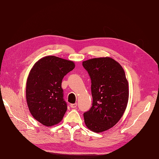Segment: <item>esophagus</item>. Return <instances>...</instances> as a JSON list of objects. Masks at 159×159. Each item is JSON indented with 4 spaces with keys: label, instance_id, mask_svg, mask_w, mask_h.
I'll return each mask as SVG.
<instances>
[{
    "label": "esophagus",
    "instance_id": "esophagus-1",
    "mask_svg": "<svg viewBox=\"0 0 159 159\" xmlns=\"http://www.w3.org/2000/svg\"><path fill=\"white\" fill-rule=\"evenodd\" d=\"M70 107L71 108H75L77 107V103H71L70 104Z\"/></svg>",
    "mask_w": 159,
    "mask_h": 159
}]
</instances>
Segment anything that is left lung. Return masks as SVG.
Wrapping results in <instances>:
<instances>
[{
  "instance_id": "1",
  "label": "left lung",
  "mask_w": 159,
  "mask_h": 159,
  "mask_svg": "<svg viewBox=\"0 0 159 159\" xmlns=\"http://www.w3.org/2000/svg\"><path fill=\"white\" fill-rule=\"evenodd\" d=\"M91 79L92 106L84 113L88 129L95 133L113 127L126 109L129 86L122 66L111 57L83 61Z\"/></svg>"
}]
</instances>
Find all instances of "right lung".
Wrapping results in <instances>:
<instances>
[{"label": "right lung", "instance_id": "obj_1", "mask_svg": "<svg viewBox=\"0 0 159 159\" xmlns=\"http://www.w3.org/2000/svg\"><path fill=\"white\" fill-rule=\"evenodd\" d=\"M74 68L73 61L50 56L38 60L30 70L26 82V102L34 118L44 125H54L63 118L68 107L61 82Z\"/></svg>", "mask_w": 159, "mask_h": 159}]
</instances>
